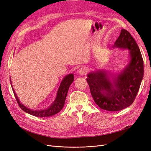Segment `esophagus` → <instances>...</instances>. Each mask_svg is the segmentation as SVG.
<instances>
[{"label": "esophagus", "mask_w": 151, "mask_h": 151, "mask_svg": "<svg viewBox=\"0 0 151 151\" xmlns=\"http://www.w3.org/2000/svg\"><path fill=\"white\" fill-rule=\"evenodd\" d=\"M88 68H87L85 67H81L80 69H79V73L81 75H86L87 73H88Z\"/></svg>", "instance_id": "esophagus-1"}]
</instances>
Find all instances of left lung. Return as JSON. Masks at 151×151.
<instances>
[{
	"label": "left lung",
	"instance_id": "obj_1",
	"mask_svg": "<svg viewBox=\"0 0 151 151\" xmlns=\"http://www.w3.org/2000/svg\"><path fill=\"white\" fill-rule=\"evenodd\" d=\"M113 48L129 50L130 62L113 81L104 70L91 72L87 82L94 102L104 110L116 111L133 103L144 76V62L135 40L126 29H122ZM111 75V74H110Z\"/></svg>",
	"mask_w": 151,
	"mask_h": 151
}]
</instances>
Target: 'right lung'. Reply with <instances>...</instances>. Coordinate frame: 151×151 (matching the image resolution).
I'll return each instance as SVG.
<instances>
[{
	"label": "right lung",
	"instance_id": "obj_1",
	"mask_svg": "<svg viewBox=\"0 0 151 151\" xmlns=\"http://www.w3.org/2000/svg\"><path fill=\"white\" fill-rule=\"evenodd\" d=\"M74 76L73 74L67 75L63 79L60 86H59L55 100L53 103L51 104V106H50L48 108L42 109V110H34V109L28 108L25 106H24V105L20 102L19 99H18L16 94L15 93V91L12 88L11 79H10V82H11L12 88L13 89L14 94L15 96V98L16 99V101H17L19 106L22 110L30 114L31 115H33L36 117H47V116H53L54 115H55V114L58 113V112H60L61 111V109L63 108V106H64L66 96L68 93V90L69 89L70 84L73 83V81H74Z\"/></svg>",
	"mask_w": 151,
	"mask_h": 151
}]
</instances>
